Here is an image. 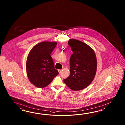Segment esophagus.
I'll return each mask as SVG.
<instances>
[{"label":"esophagus","instance_id":"obj_1","mask_svg":"<svg viewBox=\"0 0 125 125\" xmlns=\"http://www.w3.org/2000/svg\"><path fill=\"white\" fill-rule=\"evenodd\" d=\"M58 71H59V74H60V73L62 72V70H58Z\"/></svg>","mask_w":125,"mask_h":125}]
</instances>
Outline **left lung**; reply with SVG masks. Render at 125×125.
I'll return each instance as SVG.
<instances>
[{"label": "left lung", "instance_id": "1", "mask_svg": "<svg viewBox=\"0 0 125 125\" xmlns=\"http://www.w3.org/2000/svg\"><path fill=\"white\" fill-rule=\"evenodd\" d=\"M73 52L70 59V74L64 82L72 90L79 91L88 87L93 81L96 71L95 53L90 47L79 40L68 42Z\"/></svg>", "mask_w": 125, "mask_h": 125}]
</instances>
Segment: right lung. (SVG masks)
Returning <instances> with one entry per match:
<instances>
[{
	"instance_id": "add662e5",
	"label": "right lung",
	"mask_w": 125,
	"mask_h": 125,
	"mask_svg": "<svg viewBox=\"0 0 125 125\" xmlns=\"http://www.w3.org/2000/svg\"><path fill=\"white\" fill-rule=\"evenodd\" d=\"M57 44L55 42L39 43L29 52L27 59V73L29 81L37 87H45L59 74L51 56Z\"/></svg>"
}]
</instances>
